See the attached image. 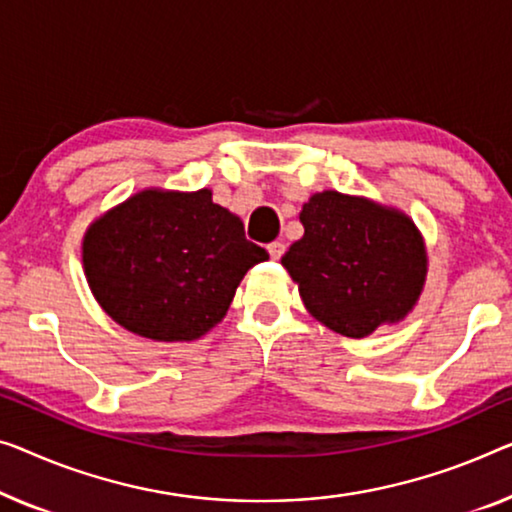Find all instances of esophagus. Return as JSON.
Here are the masks:
<instances>
[{
	"label": "esophagus",
	"instance_id": "1",
	"mask_svg": "<svg viewBox=\"0 0 512 512\" xmlns=\"http://www.w3.org/2000/svg\"><path fill=\"white\" fill-rule=\"evenodd\" d=\"M266 250H269L271 259H280L282 255H285V243L273 241V243H269V246H266Z\"/></svg>",
	"mask_w": 512,
	"mask_h": 512
}]
</instances>
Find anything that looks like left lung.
<instances>
[{"label":"left lung","mask_w":512,"mask_h":512,"mask_svg":"<svg viewBox=\"0 0 512 512\" xmlns=\"http://www.w3.org/2000/svg\"><path fill=\"white\" fill-rule=\"evenodd\" d=\"M299 218L305 232L282 266L299 282L312 317L347 338H365L414 308L427 255L404 213L324 190L303 204Z\"/></svg>","instance_id":"obj_1"}]
</instances>
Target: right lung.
<instances>
[{"instance_id":"obj_1","label":"right lung","mask_w":512,"mask_h":512,"mask_svg":"<svg viewBox=\"0 0 512 512\" xmlns=\"http://www.w3.org/2000/svg\"><path fill=\"white\" fill-rule=\"evenodd\" d=\"M269 253L211 190H142L89 227L82 262L114 322L160 342L195 340L225 317L250 266Z\"/></svg>"}]
</instances>
